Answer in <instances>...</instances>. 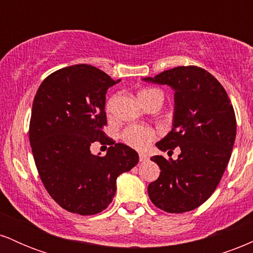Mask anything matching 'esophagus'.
Segmentation results:
<instances>
[{
    "label": "esophagus",
    "mask_w": 253,
    "mask_h": 253,
    "mask_svg": "<svg viewBox=\"0 0 253 253\" xmlns=\"http://www.w3.org/2000/svg\"><path fill=\"white\" fill-rule=\"evenodd\" d=\"M147 159H149V157H147V155H145V153H140L139 155V161L140 162H146Z\"/></svg>",
    "instance_id": "34e87169"
}]
</instances>
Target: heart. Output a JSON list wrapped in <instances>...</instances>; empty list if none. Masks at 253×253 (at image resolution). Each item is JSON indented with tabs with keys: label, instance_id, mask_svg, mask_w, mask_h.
Returning <instances> with one entry per match:
<instances>
[{
	"label": "heart",
	"instance_id": "heart-1",
	"mask_svg": "<svg viewBox=\"0 0 253 253\" xmlns=\"http://www.w3.org/2000/svg\"><path fill=\"white\" fill-rule=\"evenodd\" d=\"M146 95H159V96H162L161 91L156 89H145L139 92V97L146 96ZM113 102H114V97L109 98L108 102H107L106 108L108 112L112 110ZM156 136L157 130L153 127L145 126V125H130L121 134V138H123L125 144L139 151L149 147V145L155 140Z\"/></svg>",
	"mask_w": 253,
	"mask_h": 253
}]
</instances>
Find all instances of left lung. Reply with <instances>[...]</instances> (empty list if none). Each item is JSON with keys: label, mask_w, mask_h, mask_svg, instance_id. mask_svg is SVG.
Instances as JSON below:
<instances>
[{"label": "left lung", "mask_w": 253, "mask_h": 253, "mask_svg": "<svg viewBox=\"0 0 253 253\" xmlns=\"http://www.w3.org/2000/svg\"><path fill=\"white\" fill-rule=\"evenodd\" d=\"M146 82L167 84L175 90L171 132L156 144L178 158L153 156L161 175L147 187L150 200L168 213L200 207L216 189L232 155L237 133L233 106L213 75L199 66H177Z\"/></svg>", "instance_id": "obj_1"}]
</instances>
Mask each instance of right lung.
Returning a JSON list of instances; mask_svg holds the SVG:
<instances>
[{
  "label": "right lung",
  "instance_id": "add662e5",
  "mask_svg": "<svg viewBox=\"0 0 253 253\" xmlns=\"http://www.w3.org/2000/svg\"><path fill=\"white\" fill-rule=\"evenodd\" d=\"M119 81L86 64L59 69L40 84L32 107L30 143L40 178L60 207L80 215L106 210L117 178L139 156L103 132L106 94ZM109 144L107 155L89 152L92 142Z\"/></svg>",
  "mask_w": 253,
  "mask_h": 253
}]
</instances>
